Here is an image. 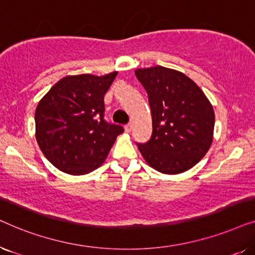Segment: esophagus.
I'll use <instances>...</instances> for the list:
<instances>
[{"label": "esophagus", "instance_id": "1", "mask_svg": "<svg viewBox=\"0 0 255 255\" xmlns=\"http://www.w3.org/2000/svg\"><path fill=\"white\" fill-rule=\"evenodd\" d=\"M124 130H125V132H127V133H130L131 130H132V125L131 124H127L124 127Z\"/></svg>", "mask_w": 255, "mask_h": 255}]
</instances>
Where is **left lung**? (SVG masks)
<instances>
[{
  "mask_svg": "<svg viewBox=\"0 0 255 255\" xmlns=\"http://www.w3.org/2000/svg\"><path fill=\"white\" fill-rule=\"evenodd\" d=\"M135 76L148 95L152 135L137 144L152 168L180 174L194 167L210 148L215 113L202 89L186 74L155 66L139 68Z\"/></svg>",
  "mask_w": 255,
  "mask_h": 255,
  "instance_id": "1",
  "label": "left lung"
}]
</instances>
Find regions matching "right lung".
Here are the masks:
<instances>
[{
  "label": "right lung",
  "instance_id": "obj_1",
  "mask_svg": "<svg viewBox=\"0 0 255 255\" xmlns=\"http://www.w3.org/2000/svg\"><path fill=\"white\" fill-rule=\"evenodd\" d=\"M117 72L68 75L38 103L36 139L46 159L61 172L88 174L109 154L121 125L104 121V95Z\"/></svg>",
  "mask_w": 255,
  "mask_h": 255
}]
</instances>
